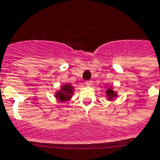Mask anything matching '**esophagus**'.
Wrapping results in <instances>:
<instances>
[{
    "label": "esophagus",
    "instance_id": "1",
    "mask_svg": "<svg viewBox=\"0 0 160 160\" xmlns=\"http://www.w3.org/2000/svg\"><path fill=\"white\" fill-rule=\"evenodd\" d=\"M92 84H93V81H92V80H86V81H85V84L88 85V86L92 85Z\"/></svg>",
    "mask_w": 160,
    "mask_h": 160
}]
</instances>
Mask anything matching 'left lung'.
<instances>
[{"instance_id": "obj_1", "label": "left lung", "mask_w": 160, "mask_h": 160, "mask_svg": "<svg viewBox=\"0 0 160 160\" xmlns=\"http://www.w3.org/2000/svg\"><path fill=\"white\" fill-rule=\"evenodd\" d=\"M106 95H107V98L108 100H112L115 97L118 96L116 92H114L112 89V87H110L109 89H107V91H106Z\"/></svg>"}]
</instances>
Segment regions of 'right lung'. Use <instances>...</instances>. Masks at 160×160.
I'll return each instance as SVG.
<instances>
[{"instance_id":"add662e5","label":"right lung","mask_w":160,"mask_h":160,"mask_svg":"<svg viewBox=\"0 0 160 160\" xmlns=\"http://www.w3.org/2000/svg\"><path fill=\"white\" fill-rule=\"evenodd\" d=\"M73 87L71 84H66L62 86L61 89L55 93V97L61 102H66L72 97L73 94Z\"/></svg>"}]
</instances>
